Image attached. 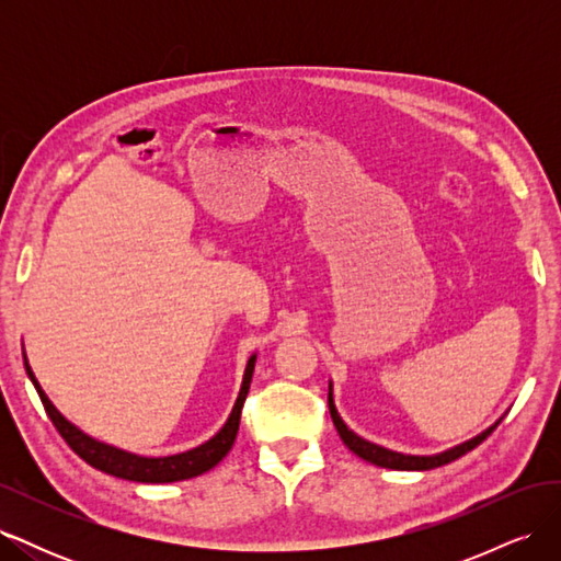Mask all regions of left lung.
<instances>
[{"label":"left lung","mask_w":561,"mask_h":561,"mask_svg":"<svg viewBox=\"0 0 561 561\" xmlns=\"http://www.w3.org/2000/svg\"><path fill=\"white\" fill-rule=\"evenodd\" d=\"M328 404H330V416L334 421L336 426V433L339 437L344 439V445L355 454L360 456L363 461H369L375 466H381V468H390V470H433V468H439V466H447L451 461H456L458 456L468 454L470 449L478 447L480 443H484V439L494 433V428L501 423V419L494 423V426H489L484 433H480L478 437L468 439V443L463 445H456L454 449H447L443 454H435V456H410V454H400V451H390L386 447H379L375 443H367V439H363L360 435H355L353 431H348L346 423L342 421V416H339L336 407H334V400H332V383H330V393H328Z\"/></svg>","instance_id":"8db88e82"}]
</instances>
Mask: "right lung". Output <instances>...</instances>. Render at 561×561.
<instances>
[{
	"instance_id": "add662e5",
	"label": "right lung",
	"mask_w": 561,
	"mask_h": 561,
	"mask_svg": "<svg viewBox=\"0 0 561 561\" xmlns=\"http://www.w3.org/2000/svg\"><path fill=\"white\" fill-rule=\"evenodd\" d=\"M23 358H25V353H23ZM254 360H257V355H252V358L248 360L241 393H239V398H236V404H233V410H231L227 423L222 426V431H219L215 437H210L206 445H201V447L190 449L184 454L161 456V458H147V456H138V454H130V451H124V449H116V447H110L105 443H98V439L89 437L87 433H81L77 426H72V423L56 410L54 404H50V400L46 398L39 381L35 379V375H32L27 358H25V369H27L30 381L35 383V388H37V393L42 398V404H44L48 419L54 421V426L62 435L65 443L70 445L72 451L79 454L83 461H87L93 468H98V470L107 472V474H114V478L130 480V482L161 484V482H180V480L196 478V474H203L206 470L215 468L229 454V449L233 447L236 433H239L241 410H243V402H245V396L250 390Z\"/></svg>"
}]
</instances>
